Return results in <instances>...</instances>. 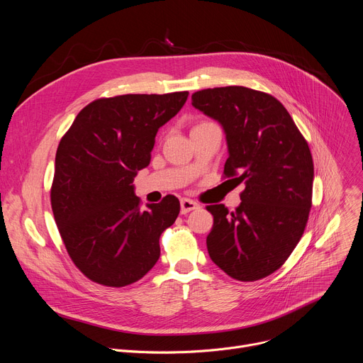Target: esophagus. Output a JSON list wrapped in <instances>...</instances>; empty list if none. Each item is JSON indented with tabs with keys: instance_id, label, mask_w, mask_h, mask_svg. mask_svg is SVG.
I'll use <instances>...</instances> for the list:
<instances>
[{
	"instance_id": "obj_1",
	"label": "esophagus",
	"mask_w": 363,
	"mask_h": 363,
	"mask_svg": "<svg viewBox=\"0 0 363 363\" xmlns=\"http://www.w3.org/2000/svg\"><path fill=\"white\" fill-rule=\"evenodd\" d=\"M198 203L189 198H182L181 199V214H188L189 211L192 210H196L198 208Z\"/></svg>"
}]
</instances>
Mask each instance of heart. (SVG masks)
Here are the masks:
<instances>
[{
	"instance_id": "1",
	"label": "heart",
	"mask_w": 363,
	"mask_h": 363,
	"mask_svg": "<svg viewBox=\"0 0 363 363\" xmlns=\"http://www.w3.org/2000/svg\"><path fill=\"white\" fill-rule=\"evenodd\" d=\"M205 123H210V122H203V123H199V125H205ZM199 125H196V126H199Z\"/></svg>"
}]
</instances>
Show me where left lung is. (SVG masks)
<instances>
[{
	"label": "left lung",
	"instance_id": "left-lung-1",
	"mask_svg": "<svg viewBox=\"0 0 363 363\" xmlns=\"http://www.w3.org/2000/svg\"><path fill=\"white\" fill-rule=\"evenodd\" d=\"M192 106L225 132L224 175L244 181L241 203L230 213L208 205L214 225L206 237L211 260L240 281L279 270L300 241L312 206L313 160L281 103L242 86L195 91Z\"/></svg>",
	"mask_w": 363,
	"mask_h": 363
}]
</instances>
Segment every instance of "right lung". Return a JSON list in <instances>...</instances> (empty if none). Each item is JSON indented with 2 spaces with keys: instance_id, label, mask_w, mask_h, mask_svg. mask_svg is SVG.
Here are the masks:
<instances>
[{
  "instance_id": "1",
  "label": "right lung",
  "mask_w": 363,
  "mask_h": 363,
  "mask_svg": "<svg viewBox=\"0 0 363 363\" xmlns=\"http://www.w3.org/2000/svg\"><path fill=\"white\" fill-rule=\"evenodd\" d=\"M186 99L188 91L97 99L62 138L51 210L70 258L91 281L123 287L157 264L160 237L181 205L167 195L140 211L133 179L150 162L158 129Z\"/></svg>"
}]
</instances>
